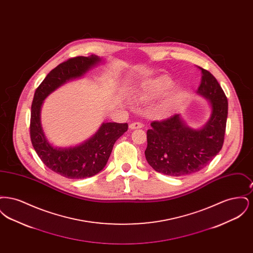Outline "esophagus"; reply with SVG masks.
Listing matches in <instances>:
<instances>
[{
  "label": "esophagus",
  "instance_id": "esophagus-1",
  "mask_svg": "<svg viewBox=\"0 0 253 253\" xmlns=\"http://www.w3.org/2000/svg\"><path fill=\"white\" fill-rule=\"evenodd\" d=\"M130 129H132V130H134V129H140V128H142L143 127V124L141 123V122H132L130 124Z\"/></svg>",
  "mask_w": 253,
  "mask_h": 253
}]
</instances>
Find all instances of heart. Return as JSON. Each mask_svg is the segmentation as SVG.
Masks as SVG:
<instances>
[{
	"label": "heart",
	"instance_id": "b5f03b06",
	"mask_svg": "<svg viewBox=\"0 0 253 253\" xmlns=\"http://www.w3.org/2000/svg\"><path fill=\"white\" fill-rule=\"evenodd\" d=\"M173 82L168 76H159L154 79H148L141 83L135 93V101L139 104H146L159 98L166 94V92L172 86ZM183 98V93L180 90L175 89L170 92L163 98L160 107L165 113L171 111L178 105Z\"/></svg>",
	"mask_w": 253,
	"mask_h": 253
}]
</instances>
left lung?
<instances>
[{"instance_id": "8db88e82", "label": "left lung", "mask_w": 253, "mask_h": 253, "mask_svg": "<svg viewBox=\"0 0 253 253\" xmlns=\"http://www.w3.org/2000/svg\"><path fill=\"white\" fill-rule=\"evenodd\" d=\"M202 73L197 94L210 100L211 115L203 128L194 130L180 115L153 121L147 131L145 157L158 172L170 176L194 173L205 168L222 149L228 118V98L212 74Z\"/></svg>"}]
</instances>
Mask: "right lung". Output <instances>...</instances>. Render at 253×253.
<instances>
[{"mask_svg": "<svg viewBox=\"0 0 253 253\" xmlns=\"http://www.w3.org/2000/svg\"><path fill=\"white\" fill-rule=\"evenodd\" d=\"M97 56L76 57L54 68L36 89L30 118V138L37 155L47 168L71 178L90 177L105 167L115 142L128 129L127 123H102L98 131L83 144L69 148H56L46 139L41 125V107L50 93L68 81L82 77L97 64Z\"/></svg>", "mask_w": 253, "mask_h": 253, "instance_id": "1", "label": "right lung"}]
</instances>
